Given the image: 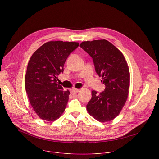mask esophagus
I'll return each instance as SVG.
<instances>
[{"instance_id":"obj_1","label":"esophagus","mask_w":159,"mask_h":159,"mask_svg":"<svg viewBox=\"0 0 159 159\" xmlns=\"http://www.w3.org/2000/svg\"><path fill=\"white\" fill-rule=\"evenodd\" d=\"M78 92H79V89H76V88H73L72 89H71V94L74 95V94H76Z\"/></svg>"}]
</instances>
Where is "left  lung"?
Returning a JSON list of instances; mask_svg holds the SVG:
<instances>
[{
	"label": "left lung",
	"instance_id": "obj_1",
	"mask_svg": "<svg viewBox=\"0 0 159 159\" xmlns=\"http://www.w3.org/2000/svg\"><path fill=\"white\" fill-rule=\"evenodd\" d=\"M80 46L92 57L95 71L106 86L98 95L91 91L88 112L99 122L111 121L127 101L130 82L128 63L120 50L105 39L84 41Z\"/></svg>",
	"mask_w": 159,
	"mask_h": 159
}]
</instances>
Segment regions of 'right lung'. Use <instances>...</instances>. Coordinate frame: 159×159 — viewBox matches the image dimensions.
I'll list each match as a JSON object with an SVG mask.
<instances>
[{"label":"right lung","instance_id":"right-lung-1","mask_svg":"<svg viewBox=\"0 0 159 159\" xmlns=\"http://www.w3.org/2000/svg\"><path fill=\"white\" fill-rule=\"evenodd\" d=\"M79 45L75 42L49 41L33 53L29 61L25 88L33 110L39 117L54 121L64 113L70 94L57 83L70 54Z\"/></svg>","mask_w":159,"mask_h":159}]
</instances>
